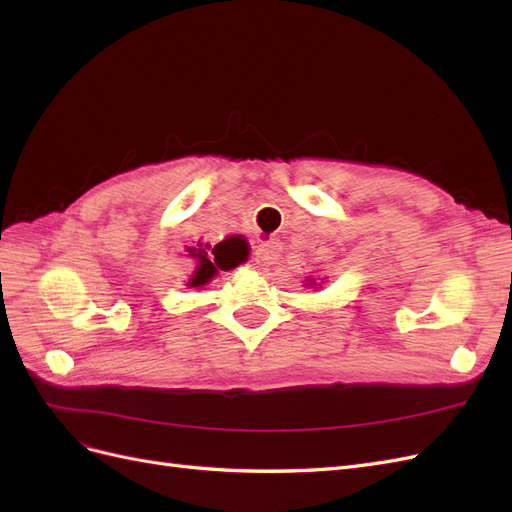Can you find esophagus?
<instances>
[{
	"instance_id": "obj_1",
	"label": "esophagus",
	"mask_w": 512,
	"mask_h": 512,
	"mask_svg": "<svg viewBox=\"0 0 512 512\" xmlns=\"http://www.w3.org/2000/svg\"><path fill=\"white\" fill-rule=\"evenodd\" d=\"M282 247L277 241H262L254 250V262L258 267H269L275 265L277 258H280Z\"/></svg>"
}]
</instances>
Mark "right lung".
<instances>
[{
	"label": "right lung",
	"mask_w": 512,
	"mask_h": 512,
	"mask_svg": "<svg viewBox=\"0 0 512 512\" xmlns=\"http://www.w3.org/2000/svg\"><path fill=\"white\" fill-rule=\"evenodd\" d=\"M230 243V241H228ZM230 247H232V258L228 256L226 258V254H215V250L211 252V254H215V264H218L220 269H224V271H228V269H232V267H237L239 265V260H243L245 258V252L243 250H239V245L237 243H230ZM196 252V247L192 250V256H196V258H200L198 260V269H196V273H194V277L190 280V286H203V284H207L211 277L218 273V268H215L213 262L207 258V252L203 250V245H200V250H198V254H194ZM241 255L242 258L239 259L238 256Z\"/></svg>",
	"instance_id": "right-lung-1"
}]
</instances>
